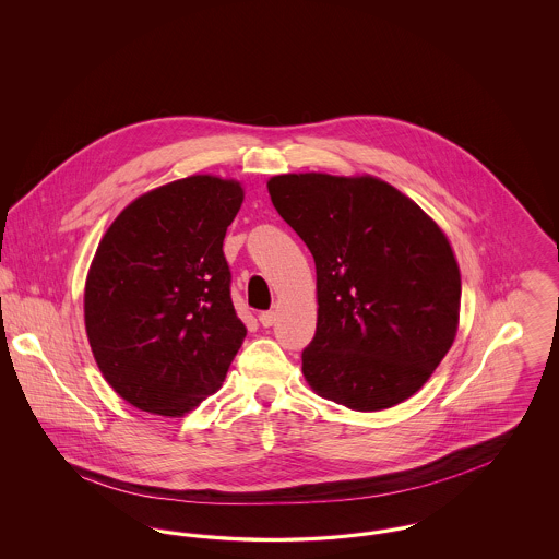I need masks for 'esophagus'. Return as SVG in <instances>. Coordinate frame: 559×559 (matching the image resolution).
I'll use <instances>...</instances> for the list:
<instances>
[{
    "label": "esophagus",
    "instance_id": "1",
    "mask_svg": "<svg viewBox=\"0 0 559 559\" xmlns=\"http://www.w3.org/2000/svg\"><path fill=\"white\" fill-rule=\"evenodd\" d=\"M274 320H276V314H274V312H262V314H260V322H262V326H272V324H274Z\"/></svg>",
    "mask_w": 559,
    "mask_h": 559
}]
</instances>
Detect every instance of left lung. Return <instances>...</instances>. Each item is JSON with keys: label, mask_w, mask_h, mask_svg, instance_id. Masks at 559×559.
I'll use <instances>...</instances> for the list:
<instances>
[{"label": "left lung", "mask_w": 559, "mask_h": 559, "mask_svg": "<svg viewBox=\"0 0 559 559\" xmlns=\"http://www.w3.org/2000/svg\"><path fill=\"white\" fill-rule=\"evenodd\" d=\"M267 192L317 264L308 385L365 413L417 394L459 329L461 272L444 230L369 174H283Z\"/></svg>", "instance_id": "8db88e82"}]
</instances>
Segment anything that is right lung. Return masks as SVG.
I'll use <instances>...</instances> for the list:
<instances>
[{
  "instance_id": "add662e5",
  "label": "right lung",
  "mask_w": 559,
  "mask_h": 559,
  "mask_svg": "<svg viewBox=\"0 0 559 559\" xmlns=\"http://www.w3.org/2000/svg\"><path fill=\"white\" fill-rule=\"evenodd\" d=\"M242 199L237 180L194 174L133 199L98 242L85 333L105 381L140 411L187 415L222 388L242 346L222 251Z\"/></svg>"
}]
</instances>
